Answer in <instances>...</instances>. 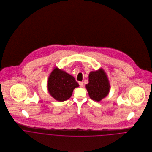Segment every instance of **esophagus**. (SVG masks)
Segmentation results:
<instances>
[{"label": "esophagus", "mask_w": 152, "mask_h": 152, "mask_svg": "<svg viewBox=\"0 0 152 152\" xmlns=\"http://www.w3.org/2000/svg\"><path fill=\"white\" fill-rule=\"evenodd\" d=\"M79 85H80V87H83V86H84V83H83V82H81V81L79 82Z\"/></svg>", "instance_id": "obj_1"}]
</instances>
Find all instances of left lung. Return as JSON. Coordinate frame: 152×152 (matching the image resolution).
Wrapping results in <instances>:
<instances>
[{"label": "left lung", "mask_w": 152, "mask_h": 152, "mask_svg": "<svg viewBox=\"0 0 152 152\" xmlns=\"http://www.w3.org/2000/svg\"><path fill=\"white\" fill-rule=\"evenodd\" d=\"M89 83L86 88L91 99L99 102L109 92L110 84L106 72L102 68L89 74Z\"/></svg>", "instance_id": "left-lung-1"}]
</instances>
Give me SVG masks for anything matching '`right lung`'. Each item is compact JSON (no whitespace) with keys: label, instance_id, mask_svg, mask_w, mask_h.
Here are the masks:
<instances>
[{"label":"right lung","instance_id":"add662e5","mask_svg":"<svg viewBox=\"0 0 152 152\" xmlns=\"http://www.w3.org/2000/svg\"><path fill=\"white\" fill-rule=\"evenodd\" d=\"M79 87L75 78L65 71L56 67L50 74L47 81L49 94L56 100L63 102L69 99L73 90Z\"/></svg>","mask_w":152,"mask_h":152}]
</instances>
